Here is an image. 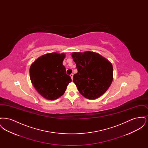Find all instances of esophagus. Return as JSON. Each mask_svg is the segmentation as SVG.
Instances as JSON below:
<instances>
[{"label": "esophagus", "mask_w": 148, "mask_h": 148, "mask_svg": "<svg viewBox=\"0 0 148 148\" xmlns=\"http://www.w3.org/2000/svg\"><path fill=\"white\" fill-rule=\"evenodd\" d=\"M70 76H71V79L73 80V74H71V75H70Z\"/></svg>", "instance_id": "34e87169"}]
</instances>
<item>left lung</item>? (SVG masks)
Listing matches in <instances>:
<instances>
[{
	"label": "left lung",
	"mask_w": 148,
	"mask_h": 148,
	"mask_svg": "<svg viewBox=\"0 0 148 148\" xmlns=\"http://www.w3.org/2000/svg\"><path fill=\"white\" fill-rule=\"evenodd\" d=\"M77 73L73 82L79 92L88 99H95L108 89L113 79L112 63L98 53L90 51L71 54Z\"/></svg>",
	"instance_id": "1"
}]
</instances>
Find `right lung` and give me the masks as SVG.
I'll return each mask as SVG.
<instances>
[{
    "label": "right lung",
    "instance_id": "1",
    "mask_svg": "<svg viewBox=\"0 0 148 148\" xmlns=\"http://www.w3.org/2000/svg\"><path fill=\"white\" fill-rule=\"evenodd\" d=\"M64 53H51L38 58L31 65L30 78L42 97L53 100L63 95L71 79L63 65Z\"/></svg>",
    "mask_w": 148,
    "mask_h": 148
}]
</instances>
